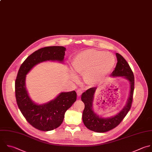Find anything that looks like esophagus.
Wrapping results in <instances>:
<instances>
[{
    "label": "esophagus",
    "mask_w": 152,
    "mask_h": 152,
    "mask_svg": "<svg viewBox=\"0 0 152 152\" xmlns=\"http://www.w3.org/2000/svg\"><path fill=\"white\" fill-rule=\"evenodd\" d=\"M82 91L80 89L77 90V94L78 96H80L82 95Z\"/></svg>",
    "instance_id": "esophagus-1"
}]
</instances>
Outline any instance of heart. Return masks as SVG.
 <instances>
[{"mask_svg":"<svg viewBox=\"0 0 152 152\" xmlns=\"http://www.w3.org/2000/svg\"><path fill=\"white\" fill-rule=\"evenodd\" d=\"M115 57L95 49H86L78 53L72 61V69L76 75L83 76L85 82L94 85L110 73L115 64ZM76 80V77L72 75Z\"/></svg>","mask_w":152,"mask_h":152,"instance_id":"heart-1","label":"heart"}]
</instances>
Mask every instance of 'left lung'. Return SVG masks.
Masks as SVG:
<instances>
[{
    "mask_svg": "<svg viewBox=\"0 0 152 152\" xmlns=\"http://www.w3.org/2000/svg\"><path fill=\"white\" fill-rule=\"evenodd\" d=\"M116 56L118 63L111 76L113 77L123 76L130 83L129 96L126 104L122 110L116 115L111 118L99 117L94 112L92 109L94 95L96 87L91 88L82 94L81 99L85 104V109L82 114L83 124L88 129L96 132H105L116 127L122 121L131 107L134 90V74L125 58L118 53H116Z\"/></svg>",
    "mask_w": 152,
    "mask_h": 152,
    "instance_id": "8db88e82",
    "label": "left lung"
}]
</instances>
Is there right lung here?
<instances>
[{
	"mask_svg": "<svg viewBox=\"0 0 152 152\" xmlns=\"http://www.w3.org/2000/svg\"><path fill=\"white\" fill-rule=\"evenodd\" d=\"M66 48L47 46L29 56L21 65L15 82L17 103L26 121L34 128L43 131H51L61 125L66 112L76 100V92H61L48 103L39 105L28 96L26 88V75L36 64L46 61L63 62Z\"/></svg>",
	"mask_w": 152,
	"mask_h": 152,
	"instance_id": "1",
	"label": "right lung"
}]
</instances>
